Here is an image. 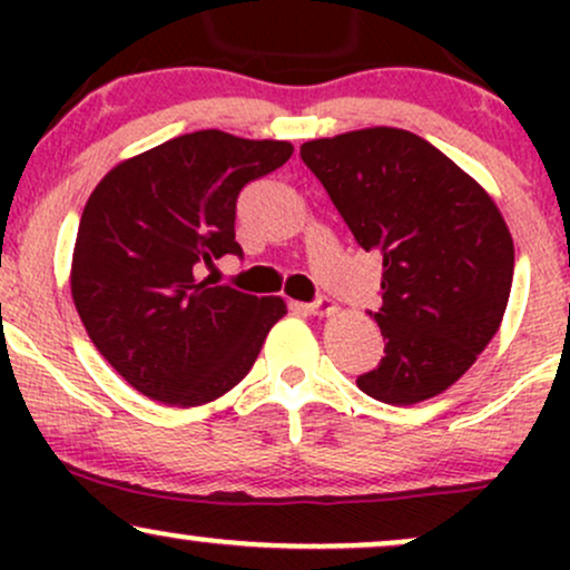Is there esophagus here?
<instances>
[{"mask_svg": "<svg viewBox=\"0 0 570 570\" xmlns=\"http://www.w3.org/2000/svg\"><path fill=\"white\" fill-rule=\"evenodd\" d=\"M307 311H311L313 316H332V313L337 311V305L332 303L330 297H318V299H313L311 305H307Z\"/></svg>", "mask_w": 570, "mask_h": 570, "instance_id": "34e87169", "label": "esophagus"}]
</instances>
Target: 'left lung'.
I'll use <instances>...</instances> for the list:
<instances>
[{"label": "left lung", "mask_w": 570, "mask_h": 570, "mask_svg": "<svg viewBox=\"0 0 570 570\" xmlns=\"http://www.w3.org/2000/svg\"><path fill=\"white\" fill-rule=\"evenodd\" d=\"M299 158L364 252L383 257L385 356L356 385L377 402L442 394L499 332L514 244L499 206L434 144L402 128L313 139Z\"/></svg>", "instance_id": "left-lung-1"}]
</instances>
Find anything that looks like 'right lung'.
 <instances>
[{"label": "right lung", "instance_id": "right-lung-1", "mask_svg": "<svg viewBox=\"0 0 570 570\" xmlns=\"http://www.w3.org/2000/svg\"><path fill=\"white\" fill-rule=\"evenodd\" d=\"M292 153L289 141L195 130L117 163L90 193L71 297L98 353L144 396L198 407L257 362L284 299L212 286L198 271L244 257L235 200Z\"/></svg>", "mask_w": 570, "mask_h": 570}]
</instances>
